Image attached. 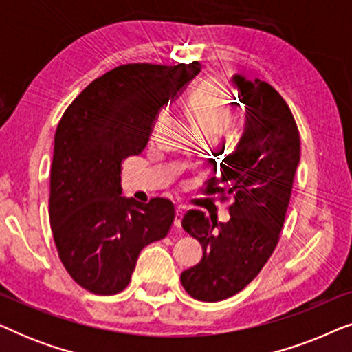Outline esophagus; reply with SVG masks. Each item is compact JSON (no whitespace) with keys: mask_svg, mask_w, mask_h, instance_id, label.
<instances>
[{"mask_svg":"<svg viewBox=\"0 0 352 352\" xmlns=\"http://www.w3.org/2000/svg\"><path fill=\"white\" fill-rule=\"evenodd\" d=\"M182 216H184V208H182V206H177V208H176V219H175L176 228H181Z\"/></svg>","mask_w":352,"mask_h":352,"instance_id":"obj_1","label":"esophagus"}]
</instances>
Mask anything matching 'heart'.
<instances>
[{"mask_svg": "<svg viewBox=\"0 0 352 352\" xmlns=\"http://www.w3.org/2000/svg\"><path fill=\"white\" fill-rule=\"evenodd\" d=\"M190 105L208 133H221L234 117L232 100L221 91L201 89L190 99Z\"/></svg>", "mask_w": 352, "mask_h": 352, "instance_id": "heart-1", "label": "heart"}]
</instances>
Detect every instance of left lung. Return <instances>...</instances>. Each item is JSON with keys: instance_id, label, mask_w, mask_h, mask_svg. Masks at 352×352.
Returning <instances> with one entry per match:
<instances>
[{"instance_id": "left-lung-1", "label": "left lung", "mask_w": 352, "mask_h": 352, "mask_svg": "<svg viewBox=\"0 0 352 352\" xmlns=\"http://www.w3.org/2000/svg\"><path fill=\"white\" fill-rule=\"evenodd\" d=\"M247 105L245 133L211 177L205 195L232 199L230 219L216 223L189 210L182 228L204 248L197 266L181 274L192 298L214 302L242 292L276 250L300 163V133L290 107L271 85L234 76Z\"/></svg>"}]
</instances>
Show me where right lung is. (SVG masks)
<instances>
[{
    "label": "right lung",
    "instance_id": "right-lung-1",
    "mask_svg": "<svg viewBox=\"0 0 352 352\" xmlns=\"http://www.w3.org/2000/svg\"><path fill=\"white\" fill-rule=\"evenodd\" d=\"M201 65L123 64L86 86L62 115L54 134L50 221L70 277L94 295L124 290L141 250L165 239L176 210L171 200L148 204L122 197L128 157L147 146L168 96Z\"/></svg>",
    "mask_w": 352,
    "mask_h": 352
}]
</instances>
